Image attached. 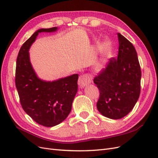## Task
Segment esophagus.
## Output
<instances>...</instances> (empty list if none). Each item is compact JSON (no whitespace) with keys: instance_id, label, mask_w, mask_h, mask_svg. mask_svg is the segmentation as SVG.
Masks as SVG:
<instances>
[{"instance_id":"34e87169","label":"esophagus","mask_w":158,"mask_h":158,"mask_svg":"<svg viewBox=\"0 0 158 158\" xmlns=\"http://www.w3.org/2000/svg\"><path fill=\"white\" fill-rule=\"evenodd\" d=\"M91 78L88 75H82L79 77L78 80V85L81 87H84L91 83Z\"/></svg>"}]
</instances>
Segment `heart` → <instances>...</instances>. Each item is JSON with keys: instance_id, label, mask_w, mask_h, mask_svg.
<instances>
[{"instance_id": "obj_1", "label": "heart", "mask_w": 158, "mask_h": 158, "mask_svg": "<svg viewBox=\"0 0 158 158\" xmlns=\"http://www.w3.org/2000/svg\"><path fill=\"white\" fill-rule=\"evenodd\" d=\"M112 49V44L111 42L109 40H106L102 44L100 47V51L102 56V60H104L105 57H107L109 55ZM103 67V64L102 61L98 62L95 66V70L97 71H101Z\"/></svg>"}]
</instances>
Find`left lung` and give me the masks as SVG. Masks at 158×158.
I'll list each match as a JSON object with an SVG mask.
<instances>
[{"label": "left lung", "mask_w": 158, "mask_h": 158, "mask_svg": "<svg viewBox=\"0 0 158 158\" xmlns=\"http://www.w3.org/2000/svg\"><path fill=\"white\" fill-rule=\"evenodd\" d=\"M117 58L112 57L94 78L100 92L98 110L110 119H120L132 110L140 93L141 69L132 44L118 33Z\"/></svg>", "instance_id": "obj_1"}]
</instances>
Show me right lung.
Instances as JSON below:
<instances>
[{
	"instance_id": "add662e5",
	"label": "right lung",
	"mask_w": 158,
	"mask_h": 158,
	"mask_svg": "<svg viewBox=\"0 0 158 158\" xmlns=\"http://www.w3.org/2000/svg\"><path fill=\"white\" fill-rule=\"evenodd\" d=\"M57 30L53 27L37 30L22 45L16 60L15 83L22 109L35 123L46 127L67 118L78 89V74L46 81L38 77L30 63L28 52L37 35Z\"/></svg>"
}]
</instances>
